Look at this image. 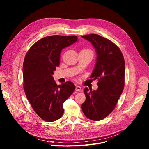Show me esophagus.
I'll list each match as a JSON object with an SVG mask.
<instances>
[{"label":"esophagus","instance_id":"obj_1","mask_svg":"<svg viewBox=\"0 0 149 149\" xmlns=\"http://www.w3.org/2000/svg\"><path fill=\"white\" fill-rule=\"evenodd\" d=\"M81 90H82V88H81V86H76V91H81Z\"/></svg>","mask_w":149,"mask_h":149}]
</instances>
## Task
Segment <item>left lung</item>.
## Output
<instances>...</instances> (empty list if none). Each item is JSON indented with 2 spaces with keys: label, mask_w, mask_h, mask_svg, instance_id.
<instances>
[{
  "label": "left lung",
  "mask_w": 149,
  "mask_h": 149,
  "mask_svg": "<svg viewBox=\"0 0 149 149\" xmlns=\"http://www.w3.org/2000/svg\"><path fill=\"white\" fill-rule=\"evenodd\" d=\"M82 38L91 42L97 55L90 78L98 80V88L84 89L86 100L82 109L87 118L99 121L114 109L123 91L125 59L118 47L109 40L97 34L85 35Z\"/></svg>",
  "instance_id": "8db88e82"
}]
</instances>
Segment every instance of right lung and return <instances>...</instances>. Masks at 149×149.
Returning <instances> with one entry per match:
<instances>
[{
  "instance_id": "right-lung-1",
  "label": "right lung",
  "mask_w": 149,
  "mask_h": 149,
  "mask_svg": "<svg viewBox=\"0 0 149 149\" xmlns=\"http://www.w3.org/2000/svg\"><path fill=\"white\" fill-rule=\"evenodd\" d=\"M77 41L76 36L46 37L35 43L25 56L24 91L34 111L46 121L62 117L63 103L75 90L72 82L58 85L52 75L59 65L61 50Z\"/></svg>"
}]
</instances>
